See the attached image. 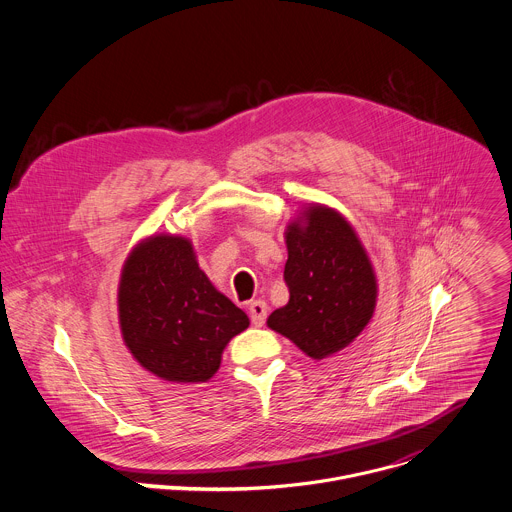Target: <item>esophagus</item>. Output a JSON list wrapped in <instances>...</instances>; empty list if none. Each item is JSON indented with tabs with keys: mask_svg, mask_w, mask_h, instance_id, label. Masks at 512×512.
<instances>
[{
	"mask_svg": "<svg viewBox=\"0 0 512 512\" xmlns=\"http://www.w3.org/2000/svg\"><path fill=\"white\" fill-rule=\"evenodd\" d=\"M267 303L265 301H251L249 303V315H251V323L255 327H263L265 325V319H267Z\"/></svg>",
	"mask_w": 512,
	"mask_h": 512,
	"instance_id": "34e87169",
	"label": "esophagus"
}]
</instances>
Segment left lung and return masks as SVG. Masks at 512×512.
Segmentation results:
<instances>
[{
    "label": "left lung",
    "mask_w": 512,
    "mask_h": 512,
    "mask_svg": "<svg viewBox=\"0 0 512 512\" xmlns=\"http://www.w3.org/2000/svg\"><path fill=\"white\" fill-rule=\"evenodd\" d=\"M305 225L287 227L285 285L289 303L267 325L305 355L325 359L347 347L369 323L377 301L371 261L351 225L329 207H309Z\"/></svg>",
    "instance_id": "1"
}]
</instances>
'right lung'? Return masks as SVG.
<instances>
[{"label": "right lung", "instance_id": "1", "mask_svg": "<svg viewBox=\"0 0 512 512\" xmlns=\"http://www.w3.org/2000/svg\"><path fill=\"white\" fill-rule=\"evenodd\" d=\"M119 323L133 357L177 383L211 379L225 345L249 327L247 315L199 269L191 243L173 235L151 237L129 255Z\"/></svg>", "mask_w": 512, "mask_h": 512}]
</instances>
